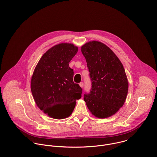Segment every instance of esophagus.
Masks as SVG:
<instances>
[{"label": "esophagus", "mask_w": 157, "mask_h": 157, "mask_svg": "<svg viewBox=\"0 0 157 157\" xmlns=\"http://www.w3.org/2000/svg\"><path fill=\"white\" fill-rule=\"evenodd\" d=\"M79 85H80V86L81 88H83V82H80V83H79Z\"/></svg>", "instance_id": "34e87169"}]
</instances>
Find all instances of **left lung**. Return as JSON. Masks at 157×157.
I'll use <instances>...</instances> for the list:
<instances>
[{"label":"left lung","instance_id":"left-lung-1","mask_svg":"<svg viewBox=\"0 0 157 157\" xmlns=\"http://www.w3.org/2000/svg\"><path fill=\"white\" fill-rule=\"evenodd\" d=\"M90 72L91 88L84 101L93 115L106 118L116 113L126 101L128 81L121 62L105 44L97 41L81 48Z\"/></svg>","mask_w":157,"mask_h":157}]
</instances>
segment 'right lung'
Returning a JSON list of instances; mask_svg holds the SVG:
<instances>
[{
  "instance_id": "obj_1",
  "label": "right lung",
  "mask_w": 157,
  "mask_h": 157,
  "mask_svg": "<svg viewBox=\"0 0 157 157\" xmlns=\"http://www.w3.org/2000/svg\"><path fill=\"white\" fill-rule=\"evenodd\" d=\"M78 51L71 43H60L48 50L36 65L31 80V90L38 107L55 119L69 117L82 89L73 81L69 62Z\"/></svg>"
}]
</instances>
